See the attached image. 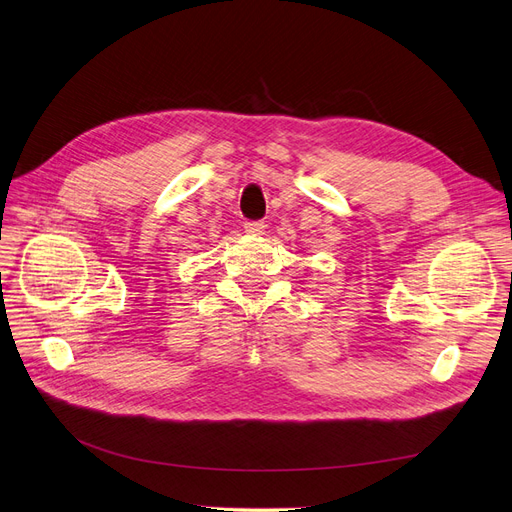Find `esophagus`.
<instances>
[{
    "instance_id": "esophagus-1",
    "label": "esophagus",
    "mask_w": 512,
    "mask_h": 512,
    "mask_svg": "<svg viewBox=\"0 0 512 512\" xmlns=\"http://www.w3.org/2000/svg\"><path fill=\"white\" fill-rule=\"evenodd\" d=\"M244 230L249 232V234H263V230H266V223H263L261 219H257V221H244Z\"/></svg>"
}]
</instances>
